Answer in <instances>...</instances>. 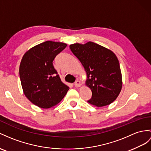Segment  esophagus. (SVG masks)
Here are the masks:
<instances>
[{"mask_svg": "<svg viewBox=\"0 0 151 151\" xmlns=\"http://www.w3.org/2000/svg\"><path fill=\"white\" fill-rule=\"evenodd\" d=\"M74 86H76V87H79L80 86H81V83H80V81L79 80H76V82L74 83Z\"/></svg>", "mask_w": 151, "mask_h": 151, "instance_id": "34e87169", "label": "esophagus"}]
</instances>
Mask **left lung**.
I'll return each instance as SVG.
<instances>
[{"mask_svg":"<svg viewBox=\"0 0 151 151\" xmlns=\"http://www.w3.org/2000/svg\"><path fill=\"white\" fill-rule=\"evenodd\" d=\"M72 52L83 65L87 73L86 84L92 95L88 101L97 107L109 105L115 100L122 88L120 64L112 51L98 44L70 45Z\"/></svg>","mask_w":151,"mask_h":151,"instance_id":"left-lung-1","label":"left lung"}]
</instances>
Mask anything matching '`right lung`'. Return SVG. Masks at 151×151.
Returning a JSON list of instances; mask_svg holds the SVG:
<instances>
[{
	"instance_id": "obj_1",
	"label": "right lung",
	"mask_w": 151,
	"mask_h": 151,
	"mask_svg": "<svg viewBox=\"0 0 151 151\" xmlns=\"http://www.w3.org/2000/svg\"><path fill=\"white\" fill-rule=\"evenodd\" d=\"M67 44L47 41L31 48L22 59L19 75L25 96L42 108L60 102L69 90L54 68V58Z\"/></svg>"
}]
</instances>
